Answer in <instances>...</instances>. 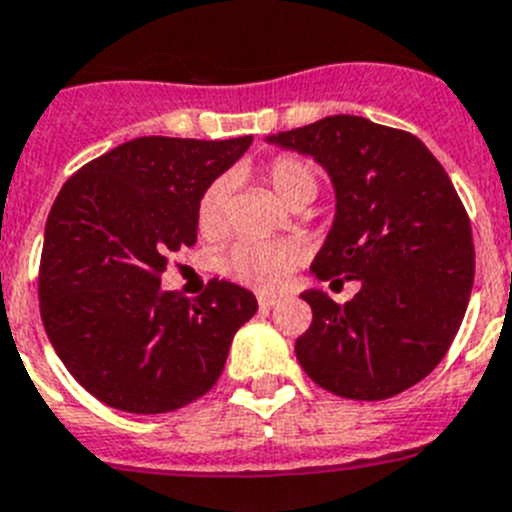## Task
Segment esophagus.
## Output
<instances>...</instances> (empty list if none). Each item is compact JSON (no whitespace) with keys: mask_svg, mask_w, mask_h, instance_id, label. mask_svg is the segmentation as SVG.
Returning a JSON list of instances; mask_svg holds the SVG:
<instances>
[{"mask_svg":"<svg viewBox=\"0 0 512 512\" xmlns=\"http://www.w3.org/2000/svg\"><path fill=\"white\" fill-rule=\"evenodd\" d=\"M279 304V297H271V294H259V307L261 309H271Z\"/></svg>","mask_w":512,"mask_h":512,"instance_id":"1","label":"esophagus"}]
</instances>
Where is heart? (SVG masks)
<instances>
[{
    "mask_svg": "<svg viewBox=\"0 0 512 512\" xmlns=\"http://www.w3.org/2000/svg\"><path fill=\"white\" fill-rule=\"evenodd\" d=\"M264 180L281 205L297 200H312L317 190V175L312 164L297 154H279L264 170ZM225 200L228 182L218 180L203 192L198 203V228L203 236H218L225 225ZM304 256V248L289 238L276 241H238L228 251L220 253L218 271L243 287L259 292H276L289 281Z\"/></svg>",
    "mask_w": 512,
    "mask_h": 512,
    "instance_id": "obj_1",
    "label": "heart"
}]
</instances>
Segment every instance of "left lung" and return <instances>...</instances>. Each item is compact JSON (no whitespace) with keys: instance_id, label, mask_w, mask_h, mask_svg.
I'll use <instances>...</instances> for the list:
<instances>
[{"instance_id":"obj_1","label":"left lung","mask_w":512,"mask_h":512,"mask_svg":"<svg viewBox=\"0 0 512 512\" xmlns=\"http://www.w3.org/2000/svg\"><path fill=\"white\" fill-rule=\"evenodd\" d=\"M266 142L312 157L335 190V220L309 271L360 281L348 304L302 292L312 325L294 345L299 365L355 401L416 386L447 355L475 279L470 218L449 175L414 134L363 116H327Z\"/></svg>"}]
</instances>
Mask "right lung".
I'll return each mask as SVG.
<instances>
[{
    "instance_id": "add662e5",
    "label": "right lung",
    "mask_w": 512,
    "mask_h": 512,
    "mask_svg": "<svg viewBox=\"0 0 512 512\" xmlns=\"http://www.w3.org/2000/svg\"><path fill=\"white\" fill-rule=\"evenodd\" d=\"M251 142L131 139L58 192L42 243V325L70 375L111 409L167 414L208 393L259 309L231 281H210L195 302L159 287L172 253L198 238L203 192Z\"/></svg>"
}]
</instances>
